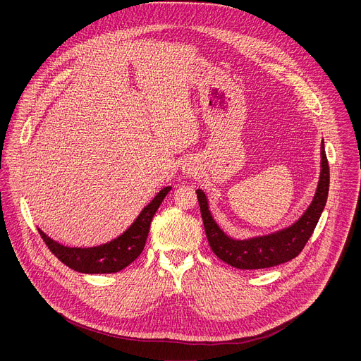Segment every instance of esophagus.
<instances>
[{
	"label": "esophagus",
	"instance_id": "esophagus-1",
	"mask_svg": "<svg viewBox=\"0 0 361 361\" xmlns=\"http://www.w3.org/2000/svg\"><path fill=\"white\" fill-rule=\"evenodd\" d=\"M181 170L187 176H195L198 173V166L195 163H192V161H184Z\"/></svg>",
	"mask_w": 361,
	"mask_h": 361
}]
</instances>
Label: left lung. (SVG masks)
<instances>
[{
    "mask_svg": "<svg viewBox=\"0 0 361 361\" xmlns=\"http://www.w3.org/2000/svg\"><path fill=\"white\" fill-rule=\"evenodd\" d=\"M320 149V177L310 205L298 220L277 231L247 238L230 237L214 220L205 192L200 188L195 191L205 234L212 250L220 260L240 270H257L287 263L301 252L320 220L329 195L330 171L324 140H322Z\"/></svg>",
    "mask_w": 361,
    "mask_h": 361,
    "instance_id": "obj_1",
    "label": "left lung"
}]
</instances>
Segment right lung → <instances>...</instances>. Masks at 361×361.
I'll use <instances>...</instances> for the list:
<instances>
[{
    "instance_id": "right-lung-1",
    "label": "right lung",
    "mask_w": 361,
    "mask_h": 361,
    "mask_svg": "<svg viewBox=\"0 0 361 361\" xmlns=\"http://www.w3.org/2000/svg\"><path fill=\"white\" fill-rule=\"evenodd\" d=\"M170 190V185L160 190L123 234L104 244L94 247H68L48 237L41 228H38V233L51 252L74 271L84 274L118 273L130 266L144 250L151 220Z\"/></svg>"
}]
</instances>
